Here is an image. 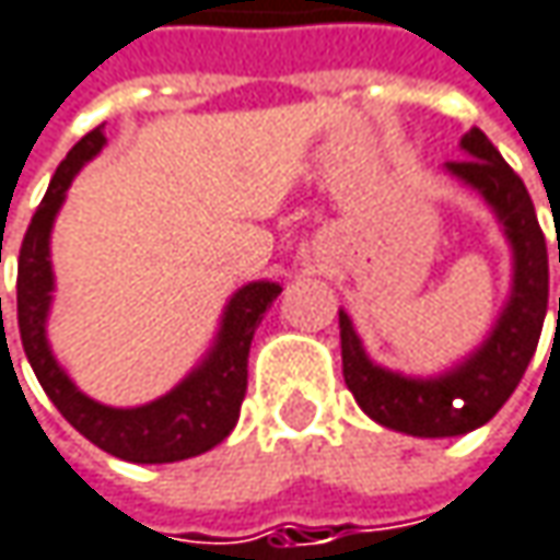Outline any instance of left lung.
Returning <instances> with one entry per match:
<instances>
[{"label":"left lung","instance_id":"obj_1","mask_svg":"<svg viewBox=\"0 0 560 560\" xmlns=\"http://www.w3.org/2000/svg\"><path fill=\"white\" fill-rule=\"evenodd\" d=\"M459 149L466 158L450 161L444 171L491 209L510 244V294L491 332L453 368L411 377L377 364L351 316L339 311L342 377L354 402L377 424L411 438H459L491 421L526 374L548 311V249L526 186L476 126L459 139Z\"/></svg>","mask_w":560,"mask_h":560}]
</instances>
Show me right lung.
I'll use <instances>...</instances> for the list:
<instances>
[{
	"mask_svg": "<svg viewBox=\"0 0 560 560\" xmlns=\"http://www.w3.org/2000/svg\"><path fill=\"white\" fill-rule=\"evenodd\" d=\"M104 145H107V136L101 132V126L88 132L56 167L50 189L31 218V228L24 234L21 256H18L21 346L52 406L62 411V418L91 444L126 463H145V466L180 463V459L212 450L234 431L241 418L244 393H247L249 342L266 311L281 294V284L262 279L237 288L231 301L224 304L209 351L171 393L151 399L145 406H132V409H116V406H104L84 396L72 377L62 371V364L56 361L50 339H47V319H50L52 291H56L50 237L69 186L79 177L84 164L101 154Z\"/></svg>",
	"mask_w": 560,
	"mask_h": 560,
	"instance_id": "right-lung-1",
	"label": "right lung"
}]
</instances>
